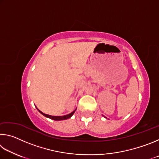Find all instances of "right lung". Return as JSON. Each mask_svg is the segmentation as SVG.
I'll return each instance as SVG.
<instances>
[{
  "mask_svg": "<svg viewBox=\"0 0 159 159\" xmlns=\"http://www.w3.org/2000/svg\"><path fill=\"white\" fill-rule=\"evenodd\" d=\"M38 111H39L41 114H42L43 116H45V117H48L50 118V119H52V120H66V119H68V118H69L72 115H73L74 114L75 111H76V109L74 110V111L73 112H71V114H67V115H65V116H50V115H48V114H43V113L41 112V111H40L39 109H38Z\"/></svg>",
  "mask_w": 159,
  "mask_h": 159,
  "instance_id": "obj_1",
  "label": "right lung"
}]
</instances>
